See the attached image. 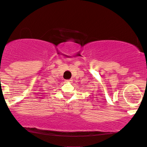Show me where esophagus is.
<instances>
[{"label":"esophagus","instance_id":"1","mask_svg":"<svg viewBox=\"0 0 147 147\" xmlns=\"http://www.w3.org/2000/svg\"><path fill=\"white\" fill-rule=\"evenodd\" d=\"M72 81H73V80H72L71 79H70V80H65V82H68V83H71Z\"/></svg>","mask_w":147,"mask_h":147}]
</instances>
